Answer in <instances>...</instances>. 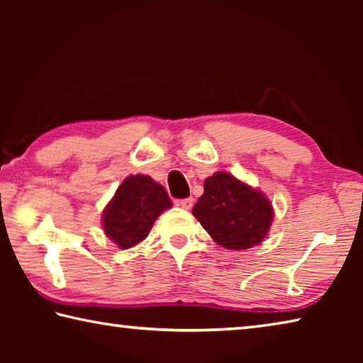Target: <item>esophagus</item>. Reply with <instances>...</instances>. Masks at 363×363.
Returning <instances> with one entry per match:
<instances>
[{"instance_id":"34e87169","label":"esophagus","mask_w":363,"mask_h":363,"mask_svg":"<svg viewBox=\"0 0 363 363\" xmlns=\"http://www.w3.org/2000/svg\"><path fill=\"white\" fill-rule=\"evenodd\" d=\"M177 206H181L182 210H190L194 206V199H184V200H177L176 201Z\"/></svg>"}]
</instances>
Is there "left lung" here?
<instances>
[{"label":"left lung","mask_w":363,"mask_h":363,"mask_svg":"<svg viewBox=\"0 0 363 363\" xmlns=\"http://www.w3.org/2000/svg\"><path fill=\"white\" fill-rule=\"evenodd\" d=\"M203 189L192 214L218 245L238 251L266 238L274 210L262 192L225 171L206 177Z\"/></svg>","instance_id":"obj_1"}]
</instances>
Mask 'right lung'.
Masks as SVG:
<instances>
[{
    "instance_id": "obj_1",
    "label": "right lung",
    "mask_w": 363,
    "mask_h": 363,
    "mask_svg": "<svg viewBox=\"0 0 363 363\" xmlns=\"http://www.w3.org/2000/svg\"><path fill=\"white\" fill-rule=\"evenodd\" d=\"M171 205L167 190L150 176H128L104 210V232L121 250L136 247Z\"/></svg>"
}]
</instances>
